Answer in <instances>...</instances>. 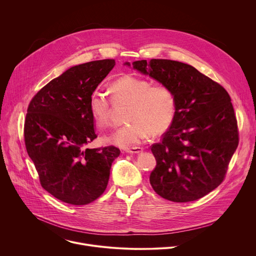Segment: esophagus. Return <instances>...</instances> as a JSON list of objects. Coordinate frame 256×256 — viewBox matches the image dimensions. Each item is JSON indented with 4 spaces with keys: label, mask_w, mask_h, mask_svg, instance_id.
Returning a JSON list of instances; mask_svg holds the SVG:
<instances>
[{
    "label": "esophagus",
    "mask_w": 256,
    "mask_h": 256,
    "mask_svg": "<svg viewBox=\"0 0 256 256\" xmlns=\"http://www.w3.org/2000/svg\"><path fill=\"white\" fill-rule=\"evenodd\" d=\"M142 150H144V148H142V147H132V148L126 149V152L130 153V154H136V153L142 152Z\"/></svg>",
    "instance_id": "34e87169"
}]
</instances>
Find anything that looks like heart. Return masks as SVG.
<instances>
[{"mask_svg": "<svg viewBox=\"0 0 256 256\" xmlns=\"http://www.w3.org/2000/svg\"><path fill=\"white\" fill-rule=\"evenodd\" d=\"M112 98L95 90L89 98V108L99 128L112 122L114 103L128 104L126 124L103 138L107 144L130 148L147 140L152 134H160L168 130L176 114V100L172 89L164 84H154L148 79L124 75L109 86Z\"/></svg>", "mask_w": 256, "mask_h": 256, "instance_id": "1", "label": "heart"}]
</instances>
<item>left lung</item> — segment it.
<instances>
[{
  "label": "left lung",
  "instance_id": "left-lung-1",
  "mask_svg": "<svg viewBox=\"0 0 256 256\" xmlns=\"http://www.w3.org/2000/svg\"><path fill=\"white\" fill-rule=\"evenodd\" d=\"M132 68L169 86L176 100L173 122L160 142L151 146L157 161L150 175L153 190L174 202L206 196L224 181L238 147L230 95L188 64L152 58L136 60Z\"/></svg>",
  "mask_w": 256,
  "mask_h": 256
}]
</instances>
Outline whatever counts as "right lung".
<instances>
[{
  "label": "right lung",
  "instance_id": "obj_1",
  "mask_svg": "<svg viewBox=\"0 0 256 256\" xmlns=\"http://www.w3.org/2000/svg\"><path fill=\"white\" fill-rule=\"evenodd\" d=\"M116 66L114 60L72 66L31 99L24 122V142L42 186L58 200L88 204L106 190L114 146L86 149L97 138L89 98Z\"/></svg>",
  "mask_w": 256,
  "mask_h": 256
}]
</instances>
